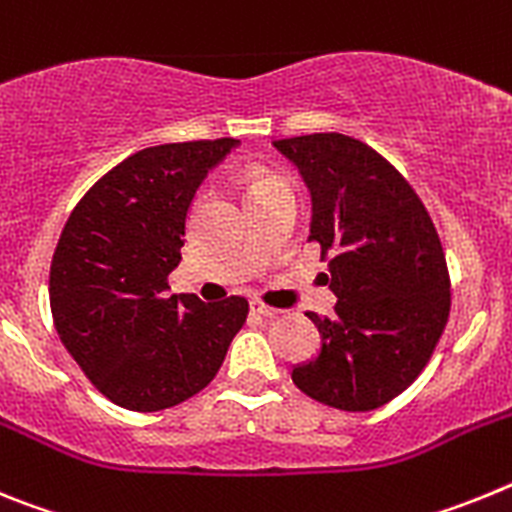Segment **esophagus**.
<instances>
[{"mask_svg":"<svg viewBox=\"0 0 512 512\" xmlns=\"http://www.w3.org/2000/svg\"><path fill=\"white\" fill-rule=\"evenodd\" d=\"M251 312H256V315H264V318H277V315L282 310H277V307L264 305V302H259V300H253L251 302Z\"/></svg>","mask_w":512,"mask_h":512,"instance_id":"esophagus-1","label":"esophagus"}]
</instances>
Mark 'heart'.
<instances>
[{"label":"heart","mask_w":512,"mask_h":512,"mask_svg":"<svg viewBox=\"0 0 512 512\" xmlns=\"http://www.w3.org/2000/svg\"><path fill=\"white\" fill-rule=\"evenodd\" d=\"M271 187H287V184L279 179V176L274 174H253L251 176V189H248V194H256V192H264V189H271Z\"/></svg>","instance_id":"heart-1"}]
</instances>
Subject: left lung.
<instances>
[{
  "label": "left lung",
  "instance_id": "left-lung-1",
  "mask_svg": "<svg viewBox=\"0 0 512 512\" xmlns=\"http://www.w3.org/2000/svg\"><path fill=\"white\" fill-rule=\"evenodd\" d=\"M274 148L310 189V241L328 259L323 277L338 297L333 318L307 315L320 351L292 369V382L330 408H382L418 379L449 320V269L431 215L361 140L312 133Z\"/></svg>",
  "mask_w": 512,
  "mask_h": 512
}]
</instances>
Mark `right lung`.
I'll return each instance as SVG.
<instances>
[{
	"instance_id": "right-lung-1",
	"label": "right lung",
	"mask_w": 512,
	"mask_h": 512,
	"mask_svg": "<svg viewBox=\"0 0 512 512\" xmlns=\"http://www.w3.org/2000/svg\"><path fill=\"white\" fill-rule=\"evenodd\" d=\"M241 140L143 148L81 197L51 261V312L63 346L120 408L156 413L215 379L248 302L169 295L194 192Z\"/></svg>"
}]
</instances>
